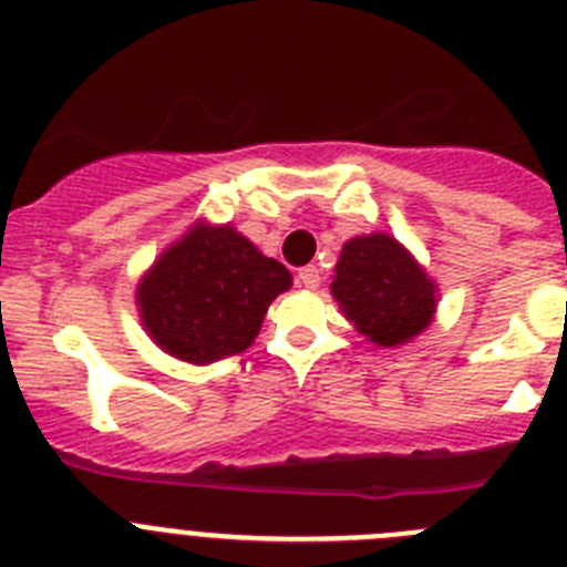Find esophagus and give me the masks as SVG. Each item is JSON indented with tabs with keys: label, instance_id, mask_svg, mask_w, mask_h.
<instances>
[{
	"label": "esophagus",
	"instance_id": "1",
	"mask_svg": "<svg viewBox=\"0 0 567 567\" xmlns=\"http://www.w3.org/2000/svg\"><path fill=\"white\" fill-rule=\"evenodd\" d=\"M298 284H300V287H307V289H318L320 287V269L315 267V264L298 269Z\"/></svg>",
	"mask_w": 567,
	"mask_h": 567
}]
</instances>
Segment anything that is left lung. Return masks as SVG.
<instances>
[{
  "instance_id": "1",
  "label": "left lung",
  "mask_w": 567,
  "mask_h": 567,
  "mask_svg": "<svg viewBox=\"0 0 567 567\" xmlns=\"http://www.w3.org/2000/svg\"><path fill=\"white\" fill-rule=\"evenodd\" d=\"M332 295L346 320L383 349L417 338L437 309L434 280L403 244L385 233L346 240L334 267Z\"/></svg>"
}]
</instances>
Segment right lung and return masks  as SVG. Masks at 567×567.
Masks as SVG:
<instances>
[{
  "instance_id": "1",
  "label": "right lung",
  "mask_w": 567,
  "mask_h": 567,
  "mask_svg": "<svg viewBox=\"0 0 567 567\" xmlns=\"http://www.w3.org/2000/svg\"><path fill=\"white\" fill-rule=\"evenodd\" d=\"M289 287V269L238 229L198 221L158 255L135 300L164 352L204 365L252 346L269 303Z\"/></svg>"
}]
</instances>
